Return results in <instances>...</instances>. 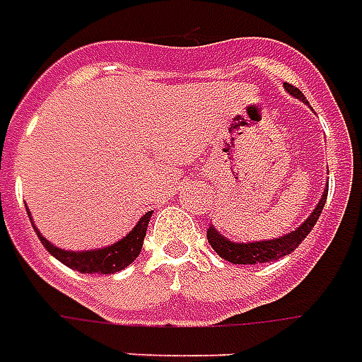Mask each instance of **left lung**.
<instances>
[{
  "label": "left lung",
  "mask_w": 362,
  "mask_h": 362,
  "mask_svg": "<svg viewBox=\"0 0 362 362\" xmlns=\"http://www.w3.org/2000/svg\"><path fill=\"white\" fill-rule=\"evenodd\" d=\"M288 90V94H293L294 98H298L300 102H305V95L300 94V90H296L294 86L286 83L284 86ZM327 194H329V184L325 188V192L318 200L317 208L310 212V216L296 228V230L288 232L284 236H279V238H272V240H260V243H232L226 236H222L220 232H216L214 226H210L206 236H208V243L210 246L216 250V255L224 260H228L232 264H260V262H272V260H279L282 256L291 255L294 248H298V244L305 240L308 236V232L313 230V226L317 224L318 216L325 208V202H327Z\"/></svg>",
  "instance_id": "8db88e82"
}]
</instances>
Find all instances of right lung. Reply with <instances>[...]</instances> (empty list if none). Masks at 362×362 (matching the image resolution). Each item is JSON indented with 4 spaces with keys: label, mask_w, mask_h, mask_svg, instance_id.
I'll list each match as a JSON object with an SVG mask.
<instances>
[{
    "label": "right lung",
    "mask_w": 362,
    "mask_h": 362,
    "mask_svg": "<svg viewBox=\"0 0 362 362\" xmlns=\"http://www.w3.org/2000/svg\"><path fill=\"white\" fill-rule=\"evenodd\" d=\"M150 216H152V212H146L142 218L138 220V224L122 240L114 243L112 246L83 250V252H69V250L57 248V246H54L49 240H45L44 236L40 234V230L33 226V220L32 226L35 234L40 236L42 244L45 246V250L52 256H56L62 264H66L71 270L83 272V274H114V272H119L126 267H130L132 262L138 258L140 250H142L144 236H146V230H148Z\"/></svg>",
    "instance_id": "obj_1"
}]
</instances>
